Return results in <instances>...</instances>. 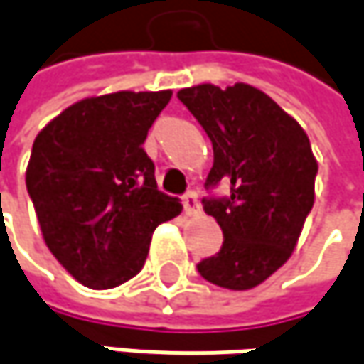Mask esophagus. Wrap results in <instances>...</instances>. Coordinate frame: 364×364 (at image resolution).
<instances>
[{"mask_svg":"<svg viewBox=\"0 0 364 364\" xmlns=\"http://www.w3.org/2000/svg\"><path fill=\"white\" fill-rule=\"evenodd\" d=\"M182 205H184L186 215H196V213H200V203H198V196H196L194 192L184 194V198H182Z\"/></svg>","mask_w":364,"mask_h":364,"instance_id":"obj_1","label":"esophagus"}]
</instances>
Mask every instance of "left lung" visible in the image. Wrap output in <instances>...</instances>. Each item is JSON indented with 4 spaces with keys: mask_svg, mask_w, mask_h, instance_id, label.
<instances>
[{
    "mask_svg": "<svg viewBox=\"0 0 364 364\" xmlns=\"http://www.w3.org/2000/svg\"><path fill=\"white\" fill-rule=\"evenodd\" d=\"M213 143L203 209L223 231L221 250L196 264L203 279L231 291L258 287L287 262L314 207L318 161L301 124L258 87L200 83L178 92Z\"/></svg>",
    "mask_w": 364,
    "mask_h": 364,
    "instance_id": "obj_1",
    "label": "left lung"
}]
</instances>
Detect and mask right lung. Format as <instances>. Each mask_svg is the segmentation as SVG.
<instances>
[{
  "mask_svg": "<svg viewBox=\"0 0 364 364\" xmlns=\"http://www.w3.org/2000/svg\"><path fill=\"white\" fill-rule=\"evenodd\" d=\"M172 98L117 92L65 108L36 135L26 188L48 250L90 289H112L143 268L151 233L180 215L157 191L143 143Z\"/></svg>",
  "mask_w": 364,
  "mask_h": 364,
  "instance_id": "1",
  "label": "right lung"
}]
</instances>
